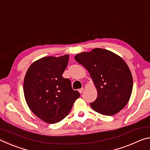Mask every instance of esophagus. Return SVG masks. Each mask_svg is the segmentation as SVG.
Listing matches in <instances>:
<instances>
[{"label": "esophagus", "mask_w": 150, "mask_h": 150, "mask_svg": "<svg viewBox=\"0 0 150 150\" xmlns=\"http://www.w3.org/2000/svg\"><path fill=\"white\" fill-rule=\"evenodd\" d=\"M83 91H84V89L83 88H81V89H79L78 91L79 92V93H82L83 92Z\"/></svg>", "instance_id": "esophagus-1"}]
</instances>
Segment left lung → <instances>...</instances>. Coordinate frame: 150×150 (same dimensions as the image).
Masks as SVG:
<instances>
[{"label": "left lung", "instance_id": "left-lung-1", "mask_svg": "<svg viewBox=\"0 0 150 150\" xmlns=\"http://www.w3.org/2000/svg\"><path fill=\"white\" fill-rule=\"evenodd\" d=\"M75 59L86 68L97 91L91 108L103 115L119 112L128 104L133 88L132 75L122 58L110 51L95 48L82 52Z\"/></svg>", "mask_w": 150, "mask_h": 150}]
</instances>
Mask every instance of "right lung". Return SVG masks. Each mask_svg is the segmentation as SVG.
Instances as JSON below:
<instances>
[{
  "label": "right lung",
  "mask_w": 150,
  "mask_h": 150,
  "mask_svg": "<svg viewBox=\"0 0 150 150\" xmlns=\"http://www.w3.org/2000/svg\"><path fill=\"white\" fill-rule=\"evenodd\" d=\"M69 55L47 56L32 63L24 79L25 100L33 113L45 122L54 124L70 112L80 96L68 79L63 77Z\"/></svg>",
  "instance_id": "right-lung-1"
}]
</instances>
